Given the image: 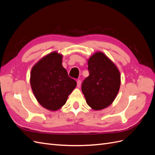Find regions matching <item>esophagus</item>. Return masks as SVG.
Wrapping results in <instances>:
<instances>
[{
    "label": "esophagus",
    "mask_w": 155,
    "mask_h": 155,
    "mask_svg": "<svg viewBox=\"0 0 155 155\" xmlns=\"http://www.w3.org/2000/svg\"><path fill=\"white\" fill-rule=\"evenodd\" d=\"M81 84V81L80 80V79H78V80H77V86H78V87H80Z\"/></svg>",
    "instance_id": "1"
}]
</instances>
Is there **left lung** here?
Segmentation results:
<instances>
[{
    "instance_id": "left-lung-1",
    "label": "left lung",
    "mask_w": 155,
    "mask_h": 155,
    "mask_svg": "<svg viewBox=\"0 0 155 155\" xmlns=\"http://www.w3.org/2000/svg\"><path fill=\"white\" fill-rule=\"evenodd\" d=\"M89 76L81 90L87 104L94 110L109 106L120 87V74L115 64L102 52H96L88 61Z\"/></svg>"
}]
</instances>
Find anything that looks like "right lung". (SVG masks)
<instances>
[{
    "instance_id": "right-lung-1",
    "label": "right lung",
    "mask_w": 155,
    "mask_h": 155,
    "mask_svg": "<svg viewBox=\"0 0 155 155\" xmlns=\"http://www.w3.org/2000/svg\"><path fill=\"white\" fill-rule=\"evenodd\" d=\"M30 84L39 104L50 110H56L66 104L77 83L63 68L62 55L54 51L32 68Z\"/></svg>"
}]
</instances>
